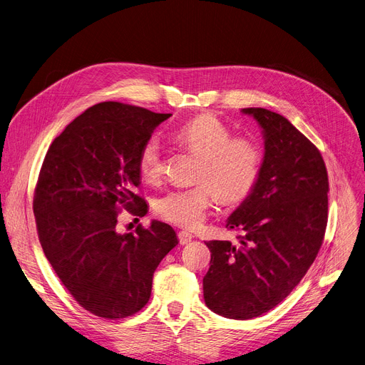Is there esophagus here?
I'll return each instance as SVG.
<instances>
[{
    "label": "esophagus",
    "instance_id": "34e87169",
    "mask_svg": "<svg viewBox=\"0 0 365 365\" xmlns=\"http://www.w3.org/2000/svg\"><path fill=\"white\" fill-rule=\"evenodd\" d=\"M178 237H179L180 245H187V243H190L192 239H193V236H192L190 233H186V231H179Z\"/></svg>",
    "mask_w": 365,
    "mask_h": 365
}]
</instances>
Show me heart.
<instances>
[{"label":"heart","instance_id":"1","mask_svg":"<svg viewBox=\"0 0 365 365\" xmlns=\"http://www.w3.org/2000/svg\"><path fill=\"white\" fill-rule=\"evenodd\" d=\"M186 151L200 157L193 187L172 189L155 201V212L165 221L195 228L205 218L215 196L221 204L243 201L253 189L262 164L259 144L247 137H233L231 129L214 115H201L175 132ZM138 170L144 180L155 183L163 176L161 145L147 140L138 154Z\"/></svg>","mask_w":365,"mask_h":365}]
</instances>
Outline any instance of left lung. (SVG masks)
Returning a JSON list of instances; mask_svg holds the SVG:
<instances>
[{"label": "left lung", "mask_w": 365, "mask_h": 365, "mask_svg": "<svg viewBox=\"0 0 365 365\" xmlns=\"http://www.w3.org/2000/svg\"><path fill=\"white\" fill-rule=\"evenodd\" d=\"M262 128L264 154L257 180L227 218L235 242L211 240L205 304L236 320L278 306L314 262L327 224L329 180L320 151L287 118L246 108Z\"/></svg>", "instance_id": "8db88e82"}]
</instances>
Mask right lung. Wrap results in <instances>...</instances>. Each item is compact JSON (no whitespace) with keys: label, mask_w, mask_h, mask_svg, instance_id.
<instances>
[{"label":"right lung","mask_w":365,"mask_h":365,"mask_svg":"<svg viewBox=\"0 0 365 365\" xmlns=\"http://www.w3.org/2000/svg\"><path fill=\"white\" fill-rule=\"evenodd\" d=\"M170 113L103 102L88 108L51 144L33 200L39 242L61 282L90 313L123 319L150 300L158 263L179 242L153 220L120 233L125 208L144 217L138 154Z\"/></svg>","instance_id":"1"}]
</instances>
